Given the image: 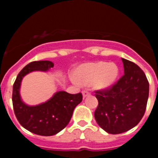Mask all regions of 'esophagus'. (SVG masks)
Instances as JSON below:
<instances>
[{"instance_id":"esophagus-1","label":"esophagus","mask_w":158,"mask_h":158,"mask_svg":"<svg viewBox=\"0 0 158 158\" xmlns=\"http://www.w3.org/2000/svg\"><path fill=\"white\" fill-rule=\"evenodd\" d=\"M82 95H83V97L85 98V97H86V96H89V95H90V93L88 92L87 90H84V91H82Z\"/></svg>"}]
</instances>
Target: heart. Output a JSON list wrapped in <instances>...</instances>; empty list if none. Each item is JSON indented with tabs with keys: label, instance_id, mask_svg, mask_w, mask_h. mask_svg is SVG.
<instances>
[{
	"label": "heart",
	"instance_id": "1",
	"mask_svg": "<svg viewBox=\"0 0 158 158\" xmlns=\"http://www.w3.org/2000/svg\"><path fill=\"white\" fill-rule=\"evenodd\" d=\"M76 75H71L70 80L77 85L92 84L96 89H106L116 81L118 68L114 62H91L80 65Z\"/></svg>",
	"mask_w": 158,
	"mask_h": 158
}]
</instances>
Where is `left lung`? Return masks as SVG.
<instances>
[{
	"label": "left lung",
	"instance_id": "8db88e82",
	"mask_svg": "<svg viewBox=\"0 0 158 158\" xmlns=\"http://www.w3.org/2000/svg\"><path fill=\"white\" fill-rule=\"evenodd\" d=\"M124 74L111 87L95 91L98 100L94 117L109 134L129 131L140 122L149 97V82L139 65L122 58Z\"/></svg>",
	"mask_w": 158,
	"mask_h": 158
}]
</instances>
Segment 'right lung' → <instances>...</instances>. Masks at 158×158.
<instances>
[{
  "label": "right lung",
  "mask_w": 158,
  "mask_h": 158,
  "mask_svg": "<svg viewBox=\"0 0 158 158\" xmlns=\"http://www.w3.org/2000/svg\"><path fill=\"white\" fill-rule=\"evenodd\" d=\"M54 67L51 61H37L27 64L19 73L12 89V104L17 120L23 127L42 136H51L63 130L70 121L77 105L82 101V94L56 93L45 103L35 106L24 104L19 95L22 79L33 71H46Z\"/></svg>",
  "instance_id": "1"
}]
</instances>
